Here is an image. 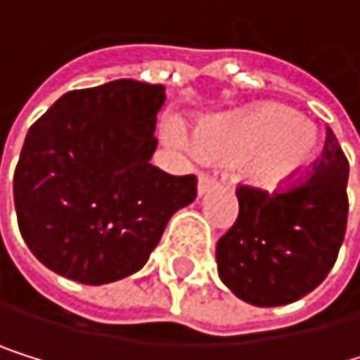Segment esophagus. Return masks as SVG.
<instances>
[{
	"label": "esophagus",
	"instance_id": "obj_1",
	"mask_svg": "<svg viewBox=\"0 0 360 360\" xmlns=\"http://www.w3.org/2000/svg\"><path fill=\"white\" fill-rule=\"evenodd\" d=\"M214 188H216V176H212L210 172H200L198 174V194H207Z\"/></svg>",
	"mask_w": 360,
	"mask_h": 360
}]
</instances>
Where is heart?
<instances>
[{
  "instance_id": "1",
  "label": "heart",
  "mask_w": 360,
  "mask_h": 360,
  "mask_svg": "<svg viewBox=\"0 0 360 360\" xmlns=\"http://www.w3.org/2000/svg\"><path fill=\"white\" fill-rule=\"evenodd\" d=\"M194 153L207 160H248L250 184L274 190L302 174L317 155L311 122L281 105H259L233 118L202 122L192 138Z\"/></svg>"
}]
</instances>
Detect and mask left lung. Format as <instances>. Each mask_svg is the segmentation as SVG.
<instances>
[{
	"label": "left lung",
	"instance_id": "left-lung-1",
	"mask_svg": "<svg viewBox=\"0 0 360 360\" xmlns=\"http://www.w3.org/2000/svg\"><path fill=\"white\" fill-rule=\"evenodd\" d=\"M350 164L330 129L322 158L287 188L238 186L240 214L216 246L218 274L255 307L311 294L333 270L348 224Z\"/></svg>",
	"mask_w": 360,
	"mask_h": 360
}]
</instances>
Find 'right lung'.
I'll list each match as a JSON object with an SVG mask.
<instances>
[{
	"label": "right lung",
	"mask_w": 360,
	"mask_h": 360,
	"mask_svg": "<svg viewBox=\"0 0 360 360\" xmlns=\"http://www.w3.org/2000/svg\"><path fill=\"white\" fill-rule=\"evenodd\" d=\"M162 84L116 79L71 90L30 127L15 170L25 244L43 266L84 285L138 272L170 216L196 198V176L148 160Z\"/></svg>",
	"instance_id": "right-lung-1"
}]
</instances>
